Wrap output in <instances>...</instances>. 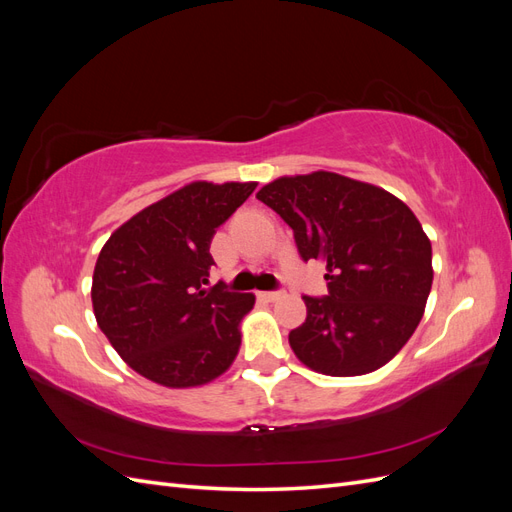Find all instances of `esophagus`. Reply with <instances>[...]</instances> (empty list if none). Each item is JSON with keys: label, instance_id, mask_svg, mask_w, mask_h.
<instances>
[{"label": "esophagus", "instance_id": "obj_1", "mask_svg": "<svg viewBox=\"0 0 512 512\" xmlns=\"http://www.w3.org/2000/svg\"><path fill=\"white\" fill-rule=\"evenodd\" d=\"M258 297H260L262 301H269V303H273V301H277V299H282V297H284V290H265V292H258Z\"/></svg>", "mask_w": 512, "mask_h": 512}]
</instances>
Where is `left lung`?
Here are the masks:
<instances>
[{"label":"left lung","instance_id":"1","mask_svg":"<svg viewBox=\"0 0 512 512\" xmlns=\"http://www.w3.org/2000/svg\"><path fill=\"white\" fill-rule=\"evenodd\" d=\"M256 198L292 228L301 258L327 265L329 294L303 297L288 342L327 376H363L406 346L433 282L431 243L406 203L371 183L318 170L280 177Z\"/></svg>","mask_w":512,"mask_h":512}]
</instances>
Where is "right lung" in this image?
<instances>
[{
  "mask_svg": "<svg viewBox=\"0 0 512 512\" xmlns=\"http://www.w3.org/2000/svg\"><path fill=\"white\" fill-rule=\"evenodd\" d=\"M256 183L194 181L119 226L98 256V327L134 371L170 389L222 376L241 346L254 294L207 288L211 239Z\"/></svg>",
  "mask_w": 512,
  "mask_h": 512,
  "instance_id": "right-lung-1",
  "label": "right lung"
}]
</instances>
